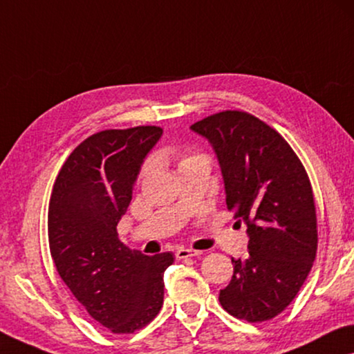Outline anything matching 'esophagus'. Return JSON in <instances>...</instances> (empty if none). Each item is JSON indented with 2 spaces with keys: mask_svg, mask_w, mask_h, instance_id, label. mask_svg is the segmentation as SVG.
Wrapping results in <instances>:
<instances>
[{
  "mask_svg": "<svg viewBox=\"0 0 354 354\" xmlns=\"http://www.w3.org/2000/svg\"><path fill=\"white\" fill-rule=\"evenodd\" d=\"M203 252H199V250H189V248H180L176 252V257L178 259H185V258H189V257H199V254Z\"/></svg>",
  "mask_w": 354,
  "mask_h": 354,
  "instance_id": "esophagus-1",
  "label": "esophagus"
}]
</instances>
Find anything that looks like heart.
<instances>
[{"mask_svg": "<svg viewBox=\"0 0 354 354\" xmlns=\"http://www.w3.org/2000/svg\"><path fill=\"white\" fill-rule=\"evenodd\" d=\"M193 158H198V156H196V155H183L182 160H180V165H183V162H187V161L193 160Z\"/></svg>", "mask_w": 354, "mask_h": 354, "instance_id": "heart-1", "label": "heart"}]
</instances>
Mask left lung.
<instances>
[{"label":"left lung","mask_w":354,"mask_h":354,"mask_svg":"<svg viewBox=\"0 0 354 354\" xmlns=\"http://www.w3.org/2000/svg\"><path fill=\"white\" fill-rule=\"evenodd\" d=\"M189 128L215 150L227 209L247 225L250 257L232 258L221 307L239 319L268 322L290 306L317 257V212L307 172L290 144L247 112H218Z\"/></svg>","instance_id":"left-lung-1"}]
</instances>
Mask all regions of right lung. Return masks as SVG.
Returning a JSON list of instances; mask_svg holds the SVG:
<instances>
[{
	"label": "right lung",
	"instance_id": "add662e5",
	"mask_svg": "<svg viewBox=\"0 0 354 354\" xmlns=\"http://www.w3.org/2000/svg\"><path fill=\"white\" fill-rule=\"evenodd\" d=\"M158 127L106 129L74 149L48 204V243L62 280L91 318L113 334L149 324L165 299L172 253L147 257L118 239L140 166Z\"/></svg>",
	"mask_w": 354,
	"mask_h": 354
}]
</instances>
